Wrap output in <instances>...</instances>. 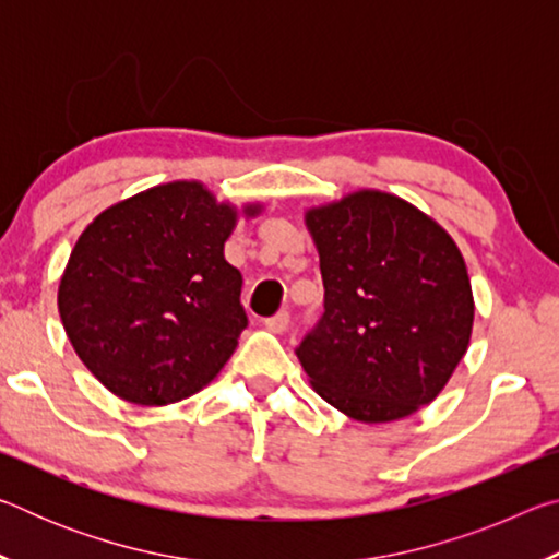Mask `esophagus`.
<instances>
[{
  "label": "esophagus",
  "instance_id": "esophagus-1",
  "mask_svg": "<svg viewBox=\"0 0 559 559\" xmlns=\"http://www.w3.org/2000/svg\"><path fill=\"white\" fill-rule=\"evenodd\" d=\"M288 323H290L288 310H281V313L263 320V325H266V330H271V333H283V330L288 328Z\"/></svg>",
  "mask_w": 559,
  "mask_h": 559
}]
</instances>
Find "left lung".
Masks as SVG:
<instances>
[{"instance_id":"obj_1","label":"left lung","mask_w":559,"mask_h":559,"mask_svg":"<svg viewBox=\"0 0 559 559\" xmlns=\"http://www.w3.org/2000/svg\"><path fill=\"white\" fill-rule=\"evenodd\" d=\"M325 310L296 355L313 390L365 424L429 404L466 355L473 293L441 226L400 197L362 189L316 206Z\"/></svg>"}]
</instances>
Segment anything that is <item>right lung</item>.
Masks as SVG:
<instances>
[{
	"label": "right lung",
	"instance_id": "1",
	"mask_svg": "<svg viewBox=\"0 0 559 559\" xmlns=\"http://www.w3.org/2000/svg\"><path fill=\"white\" fill-rule=\"evenodd\" d=\"M234 226V206L200 182L153 187L86 226L61 276L59 313L106 390L163 406L219 374L249 325L243 278L224 259Z\"/></svg>",
	"mask_w": 559,
	"mask_h": 559
}]
</instances>
